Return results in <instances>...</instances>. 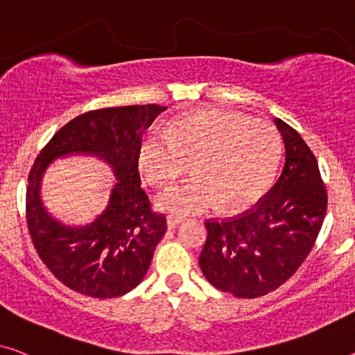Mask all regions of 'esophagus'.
Returning a JSON list of instances; mask_svg holds the SVG:
<instances>
[{
  "instance_id": "esophagus-1",
  "label": "esophagus",
  "mask_w": 355,
  "mask_h": 355,
  "mask_svg": "<svg viewBox=\"0 0 355 355\" xmlns=\"http://www.w3.org/2000/svg\"><path fill=\"white\" fill-rule=\"evenodd\" d=\"M183 221V218L182 216H177V215H168L167 216V226H168V230H173V228H177V226L182 223Z\"/></svg>"
}]
</instances>
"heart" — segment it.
<instances>
[{"instance_id": "heart-1", "label": "heart", "mask_w": 355, "mask_h": 355, "mask_svg": "<svg viewBox=\"0 0 355 355\" xmlns=\"http://www.w3.org/2000/svg\"><path fill=\"white\" fill-rule=\"evenodd\" d=\"M282 140L276 127L226 110L178 118L167 130L151 129L139 148L148 183L166 188L189 168L193 178L157 196L162 210L193 214L218 200L237 210L255 200L276 175Z\"/></svg>"}]
</instances>
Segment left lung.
Instances as JSON below:
<instances>
[{
	"instance_id": "left-lung-1",
	"label": "left lung",
	"mask_w": 355,
	"mask_h": 355,
	"mask_svg": "<svg viewBox=\"0 0 355 355\" xmlns=\"http://www.w3.org/2000/svg\"><path fill=\"white\" fill-rule=\"evenodd\" d=\"M285 144V166L276 184L231 218L205 221L199 257L204 276L236 298H258L293 276L313 250L327 211L319 164L298 132L274 119Z\"/></svg>"
}]
</instances>
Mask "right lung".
<instances>
[{
  "mask_svg": "<svg viewBox=\"0 0 355 355\" xmlns=\"http://www.w3.org/2000/svg\"><path fill=\"white\" fill-rule=\"evenodd\" d=\"M166 107L130 105L79 114L47 141L28 173L26 226L42 263L68 288L92 298H114L137 287L167 231L166 215L153 211L140 187L141 134ZM87 152L102 157L119 178L110 204L94 224L71 229L45 214L42 173L55 157Z\"/></svg>",
  "mask_w": 355,
  "mask_h": 355,
  "instance_id": "1",
  "label": "right lung"
}]
</instances>
